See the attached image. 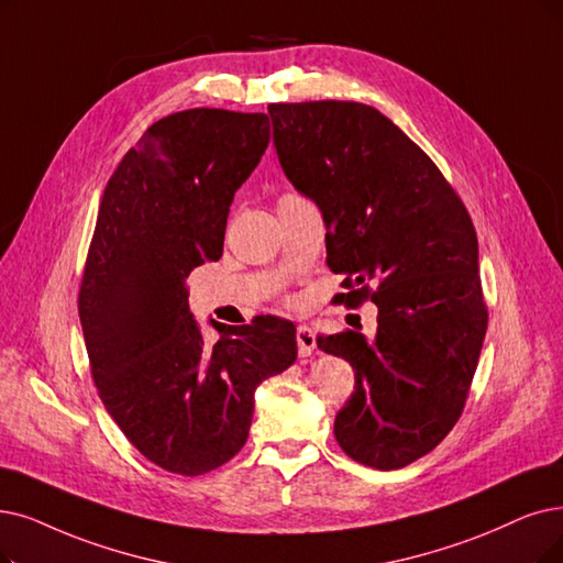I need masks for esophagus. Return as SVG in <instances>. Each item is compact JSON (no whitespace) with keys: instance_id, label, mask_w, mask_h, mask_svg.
<instances>
[{"instance_id":"34e87169","label":"esophagus","mask_w":563,"mask_h":563,"mask_svg":"<svg viewBox=\"0 0 563 563\" xmlns=\"http://www.w3.org/2000/svg\"><path fill=\"white\" fill-rule=\"evenodd\" d=\"M296 342H298V351L300 355H311V351L317 349V334L309 325H300L296 330Z\"/></svg>"}]
</instances>
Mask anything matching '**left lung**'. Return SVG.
I'll return each instance as SVG.
<instances>
[{
    "label": "left lung",
    "mask_w": 563,
    "mask_h": 563,
    "mask_svg": "<svg viewBox=\"0 0 563 563\" xmlns=\"http://www.w3.org/2000/svg\"><path fill=\"white\" fill-rule=\"evenodd\" d=\"M288 183L317 203L328 265L378 307L376 334H319L355 369L334 418L342 451L380 471L427 455L453 430L487 330L478 238L441 170L397 124L355 101L267 106ZM367 283L377 286L369 291Z\"/></svg>",
    "instance_id": "1"
}]
</instances>
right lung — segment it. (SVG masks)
<instances>
[{"instance_id":"1","label":"right lung","mask_w":563,"mask_h":563,"mask_svg":"<svg viewBox=\"0 0 563 563\" xmlns=\"http://www.w3.org/2000/svg\"><path fill=\"white\" fill-rule=\"evenodd\" d=\"M269 143L263 112L194 108L154 122L108 179L78 313L110 418L156 466L200 476L250 437L254 393L298 357L296 325L258 317L206 346L185 279L223 254L235 191Z\"/></svg>"}]
</instances>
